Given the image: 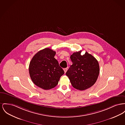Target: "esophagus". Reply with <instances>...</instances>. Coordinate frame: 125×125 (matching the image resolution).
Listing matches in <instances>:
<instances>
[{"mask_svg":"<svg viewBox=\"0 0 125 125\" xmlns=\"http://www.w3.org/2000/svg\"><path fill=\"white\" fill-rule=\"evenodd\" d=\"M67 70V68H64V71L65 73H66Z\"/></svg>","mask_w":125,"mask_h":125,"instance_id":"34e87169","label":"esophagus"}]
</instances>
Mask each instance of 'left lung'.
I'll return each instance as SVG.
<instances>
[{
  "label": "left lung",
  "instance_id": "8db88e82",
  "mask_svg": "<svg viewBox=\"0 0 125 125\" xmlns=\"http://www.w3.org/2000/svg\"><path fill=\"white\" fill-rule=\"evenodd\" d=\"M81 52H74L71 55L73 64L67 71L66 75L73 87L83 91L95 83L100 73V67L98 61L93 56L87 52L81 55Z\"/></svg>",
  "mask_w": 125,
  "mask_h": 125
}]
</instances>
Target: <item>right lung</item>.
I'll return each mask as SVG.
<instances>
[{
  "label": "right lung",
  "mask_w": 125,
  "mask_h": 125,
  "mask_svg": "<svg viewBox=\"0 0 125 125\" xmlns=\"http://www.w3.org/2000/svg\"><path fill=\"white\" fill-rule=\"evenodd\" d=\"M56 52L45 48L33 57L30 63L29 71L31 78L37 86L44 90L55 87L64 71L55 59Z\"/></svg>",
  "instance_id": "obj_1"
}]
</instances>
